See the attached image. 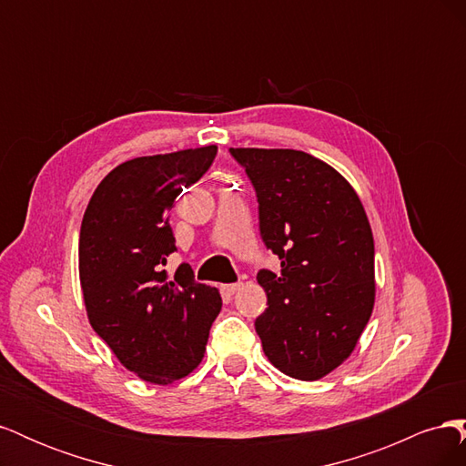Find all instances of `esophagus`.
I'll return each instance as SVG.
<instances>
[{"label": "esophagus", "mask_w": 466, "mask_h": 466, "mask_svg": "<svg viewBox=\"0 0 466 466\" xmlns=\"http://www.w3.org/2000/svg\"><path fill=\"white\" fill-rule=\"evenodd\" d=\"M241 288H243V284H225V286H221V289H223L225 295H233V293H237Z\"/></svg>", "instance_id": "esophagus-1"}]
</instances>
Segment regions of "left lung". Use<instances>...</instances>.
I'll use <instances>...</instances> for the list:
<instances>
[{
    "instance_id": "8db88e82",
    "label": "left lung",
    "mask_w": 466,
    "mask_h": 466,
    "mask_svg": "<svg viewBox=\"0 0 466 466\" xmlns=\"http://www.w3.org/2000/svg\"><path fill=\"white\" fill-rule=\"evenodd\" d=\"M258 198L260 235L281 272L260 270L255 329L274 368L317 380L354 351L375 305L371 225L354 187L298 149L231 147Z\"/></svg>"
}]
</instances>
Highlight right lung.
<instances>
[{
	"label": "right lung",
	"instance_id": "add662e5",
	"mask_svg": "<svg viewBox=\"0 0 466 466\" xmlns=\"http://www.w3.org/2000/svg\"><path fill=\"white\" fill-rule=\"evenodd\" d=\"M218 155V146L136 157L101 180L79 231V281L93 330L126 370L146 383L171 385L198 368L211 322L221 311L218 288L196 284L180 264L168 211Z\"/></svg>",
	"mask_w": 466,
	"mask_h": 466
}]
</instances>
